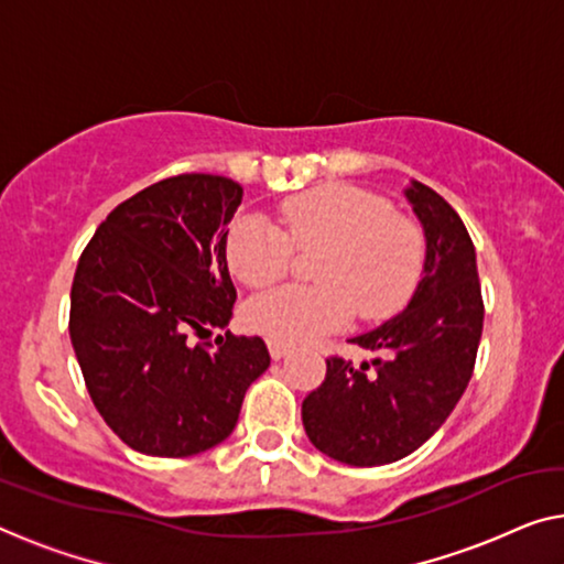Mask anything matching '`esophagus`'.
Listing matches in <instances>:
<instances>
[{"mask_svg": "<svg viewBox=\"0 0 564 564\" xmlns=\"http://www.w3.org/2000/svg\"><path fill=\"white\" fill-rule=\"evenodd\" d=\"M268 351H271V357L275 359V362H279V359L291 355V347H289V344H281V341L271 339V341H268Z\"/></svg>", "mask_w": 564, "mask_h": 564, "instance_id": "obj_1", "label": "esophagus"}]
</instances>
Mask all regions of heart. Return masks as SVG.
<instances>
[{
    "mask_svg": "<svg viewBox=\"0 0 564 564\" xmlns=\"http://www.w3.org/2000/svg\"><path fill=\"white\" fill-rule=\"evenodd\" d=\"M293 250H322L314 289H279L246 306V324L281 344L341 329L355 311L384 322L413 299L425 268V232L392 213L382 195L355 184H324L279 205V225L240 215L225 238L230 273L248 289H268L289 273Z\"/></svg>",
    "mask_w": 564,
    "mask_h": 564,
    "instance_id": "obj_1",
    "label": "heart"
}]
</instances>
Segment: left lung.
I'll list each match as a JSON object with an SVG mask.
<instances>
[{"label":"left lung","mask_w":564,"mask_h":564,"mask_svg":"<svg viewBox=\"0 0 564 564\" xmlns=\"http://www.w3.org/2000/svg\"><path fill=\"white\" fill-rule=\"evenodd\" d=\"M405 195L425 230L423 281L402 314L351 339L382 357L362 367L329 357L324 382L301 405L308 441L359 468L405 458L438 431L468 388L484 329L464 220L423 182Z\"/></svg>","instance_id":"left-lung-1"}]
</instances>
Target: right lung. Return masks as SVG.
<instances>
[{"label":"right lung","instance_id":"obj_1","mask_svg":"<svg viewBox=\"0 0 564 564\" xmlns=\"http://www.w3.org/2000/svg\"><path fill=\"white\" fill-rule=\"evenodd\" d=\"M240 199L228 176L151 184L108 213L75 268L70 341L83 380L106 425L147 456L223 443L271 365L260 336L187 339L232 316L225 238Z\"/></svg>","mask_w":564,"mask_h":564}]
</instances>
